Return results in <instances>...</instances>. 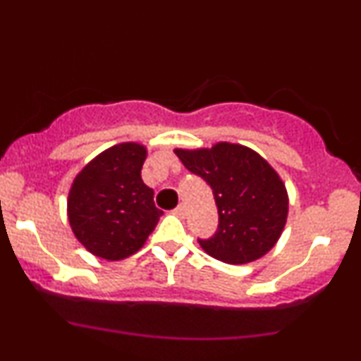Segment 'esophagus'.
Here are the masks:
<instances>
[{
    "instance_id": "esophagus-1",
    "label": "esophagus",
    "mask_w": 361,
    "mask_h": 361,
    "mask_svg": "<svg viewBox=\"0 0 361 361\" xmlns=\"http://www.w3.org/2000/svg\"><path fill=\"white\" fill-rule=\"evenodd\" d=\"M173 214L178 215V217H185V215H186V209H185V205H183V204L178 205L176 209L173 210Z\"/></svg>"
}]
</instances>
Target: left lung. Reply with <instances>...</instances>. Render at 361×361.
<instances>
[{"instance_id": "8db88e82", "label": "left lung", "mask_w": 361, "mask_h": 361, "mask_svg": "<svg viewBox=\"0 0 361 361\" xmlns=\"http://www.w3.org/2000/svg\"><path fill=\"white\" fill-rule=\"evenodd\" d=\"M193 175L214 192L219 227L202 250L229 264L261 258L275 246L288 215V195L279 173L252 149L217 142L210 149H175Z\"/></svg>"}]
</instances>
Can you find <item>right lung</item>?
Instances as JSON below:
<instances>
[{"label": "right lung", "instance_id": "right-lung-1", "mask_svg": "<svg viewBox=\"0 0 361 361\" xmlns=\"http://www.w3.org/2000/svg\"><path fill=\"white\" fill-rule=\"evenodd\" d=\"M147 149L122 142L91 159L74 178L68 219L76 239L98 258L118 261L137 252L163 215L140 178Z\"/></svg>", "mask_w": 361, "mask_h": 361}]
</instances>
